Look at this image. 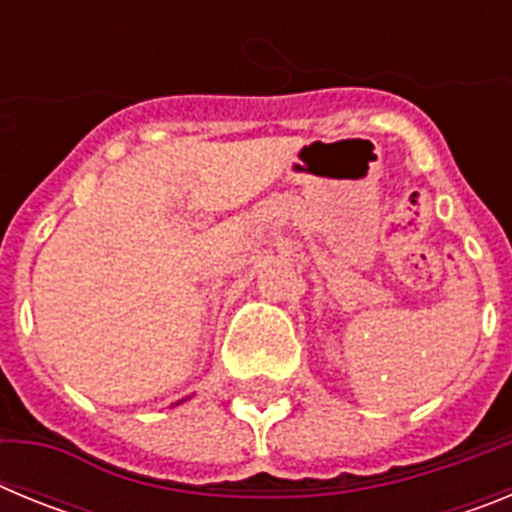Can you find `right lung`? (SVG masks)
Instances as JSON below:
<instances>
[{"mask_svg": "<svg viewBox=\"0 0 512 512\" xmlns=\"http://www.w3.org/2000/svg\"><path fill=\"white\" fill-rule=\"evenodd\" d=\"M182 402H184V400H182ZM176 405H179V402H176Z\"/></svg>", "mask_w": 512, "mask_h": 512, "instance_id": "right-lung-1", "label": "right lung"}]
</instances>
